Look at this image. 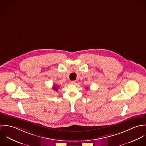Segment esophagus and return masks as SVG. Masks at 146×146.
I'll use <instances>...</instances> for the list:
<instances>
[{
  "label": "esophagus",
  "mask_w": 146,
  "mask_h": 146,
  "mask_svg": "<svg viewBox=\"0 0 146 146\" xmlns=\"http://www.w3.org/2000/svg\"><path fill=\"white\" fill-rule=\"evenodd\" d=\"M76 80H72V81H71V84H75L76 83Z\"/></svg>",
  "instance_id": "34e87169"
}]
</instances>
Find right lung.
<instances>
[{
	"label": "right lung",
	"instance_id": "add662e5",
	"mask_svg": "<svg viewBox=\"0 0 146 146\" xmlns=\"http://www.w3.org/2000/svg\"><path fill=\"white\" fill-rule=\"evenodd\" d=\"M53 89H54L55 91H57V87L56 86H54L53 87Z\"/></svg>",
	"mask_w": 146,
	"mask_h": 146
}]
</instances>
